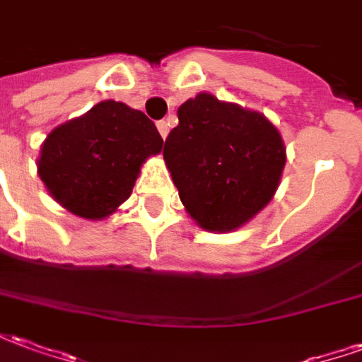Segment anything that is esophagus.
I'll use <instances>...</instances> for the list:
<instances>
[{"label": "esophagus", "mask_w": 362, "mask_h": 362, "mask_svg": "<svg viewBox=\"0 0 362 362\" xmlns=\"http://www.w3.org/2000/svg\"><path fill=\"white\" fill-rule=\"evenodd\" d=\"M157 129H158V134L163 135V139H166V135H168V129H170V124H168L166 119H163V122H158V124H157Z\"/></svg>", "instance_id": "34e87169"}]
</instances>
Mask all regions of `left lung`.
Returning <instances> with one entry per match:
<instances>
[{
    "instance_id": "1",
    "label": "left lung",
    "mask_w": 362,
    "mask_h": 362,
    "mask_svg": "<svg viewBox=\"0 0 362 362\" xmlns=\"http://www.w3.org/2000/svg\"><path fill=\"white\" fill-rule=\"evenodd\" d=\"M182 205L209 233H230L275 196L287 149L258 110L199 93L178 108L163 149Z\"/></svg>"
}]
</instances>
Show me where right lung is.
<instances>
[{
    "label": "right lung",
    "instance_id": "1",
    "mask_svg": "<svg viewBox=\"0 0 362 362\" xmlns=\"http://www.w3.org/2000/svg\"><path fill=\"white\" fill-rule=\"evenodd\" d=\"M160 149L163 137L141 110L103 100L46 135L36 168L64 209L100 221L132 196L143 163Z\"/></svg>",
    "mask_w": 362,
    "mask_h": 362
}]
</instances>
